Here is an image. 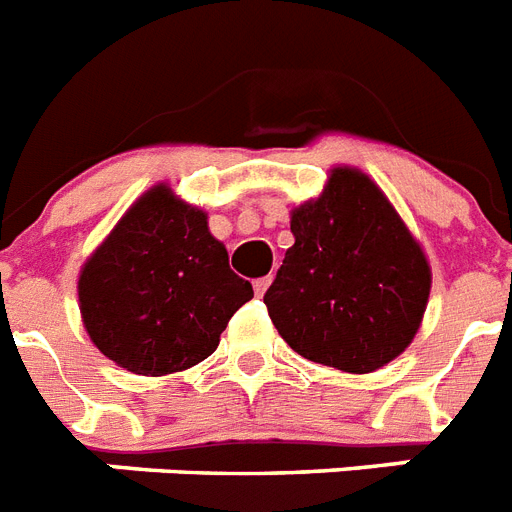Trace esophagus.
Here are the masks:
<instances>
[{
  "label": "esophagus",
  "mask_w": 512,
  "mask_h": 512,
  "mask_svg": "<svg viewBox=\"0 0 512 512\" xmlns=\"http://www.w3.org/2000/svg\"><path fill=\"white\" fill-rule=\"evenodd\" d=\"M273 283V276H265V278H257L255 281V294L257 296H263L265 291H268V286Z\"/></svg>",
  "instance_id": "34e87169"
}]
</instances>
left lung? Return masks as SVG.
Instances as JSON below:
<instances>
[{
    "label": "left lung",
    "mask_w": 512,
    "mask_h": 512,
    "mask_svg": "<svg viewBox=\"0 0 512 512\" xmlns=\"http://www.w3.org/2000/svg\"><path fill=\"white\" fill-rule=\"evenodd\" d=\"M291 234L265 304L296 354L367 375L409 349L432 268L372 176L333 166L320 195L291 210Z\"/></svg>",
    "instance_id": "1"
}]
</instances>
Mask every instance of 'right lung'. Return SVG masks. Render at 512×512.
Returning a JSON list of instances; mask_svg holds the SVG:
<instances>
[{
	"instance_id": "add662e5",
	"label": "right lung",
	"mask_w": 512,
	"mask_h": 512,
	"mask_svg": "<svg viewBox=\"0 0 512 512\" xmlns=\"http://www.w3.org/2000/svg\"><path fill=\"white\" fill-rule=\"evenodd\" d=\"M252 283L229 268L208 213L158 182L127 208L77 278L90 341L145 377L182 372L218 349Z\"/></svg>"
}]
</instances>
